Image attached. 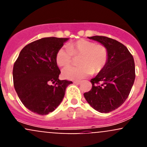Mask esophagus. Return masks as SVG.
<instances>
[{"mask_svg":"<svg viewBox=\"0 0 147 147\" xmlns=\"http://www.w3.org/2000/svg\"><path fill=\"white\" fill-rule=\"evenodd\" d=\"M74 84H81V82H80V81H75V82H74Z\"/></svg>","mask_w":147,"mask_h":147,"instance_id":"obj_1","label":"esophagus"}]
</instances>
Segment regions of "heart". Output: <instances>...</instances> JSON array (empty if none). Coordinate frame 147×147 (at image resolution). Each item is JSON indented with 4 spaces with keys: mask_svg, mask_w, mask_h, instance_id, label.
I'll return each instance as SVG.
<instances>
[{
    "mask_svg": "<svg viewBox=\"0 0 147 147\" xmlns=\"http://www.w3.org/2000/svg\"><path fill=\"white\" fill-rule=\"evenodd\" d=\"M72 55L81 56L78 61L80 65L68 66L62 72L63 78L69 80H80L92 73H98L106 66L109 58V52L104 46L80 39L58 49L55 55L56 63L61 67L68 65Z\"/></svg>",
    "mask_w": 147,
    "mask_h": 147,
    "instance_id": "heart-1",
    "label": "heart"
}]
</instances>
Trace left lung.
Returning a JSON list of instances; mask_svg holds the SVG:
<instances>
[{
	"label": "left lung",
	"mask_w": 147,
	"mask_h": 147,
	"mask_svg": "<svg viewBox=\"0 0 147 147\" xmlns=\"http://www.w3.org/2000/svg\"><path fill=\"white\" fill-rule=\"evenodd\" d=\"M88 38L104 46L109 58L103 69L91 80L92 88L84 94V98L96 111L108 113L127 98L135 79V61L126 46L116 40L102 36Z\"/></svg>",
	"instance_id": "obj_1"
}]
</instances>
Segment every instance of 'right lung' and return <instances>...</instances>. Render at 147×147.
Returning a JSON list of instances; mask_svg holds the SVG:
<instances>
[{
    "label": "right lung",
    "mask_w": 147,
    "mask_h": 147,
    "mask_svg": "<svg viewBox=\"0 0 147 147\" xmlns=\"http://www.w3.org/2000/svg\"><path fill=\"white\" fill-rule=\"evenodd\" d=\"M68 39L46 37L33 41L22 49L14 64L15 91L24 106L35 113L47 115L55 110L72 83L59 80L55 61L57 51Z\"/></svg>",
    "instance_id": "add662e5"
}]
</instances>
